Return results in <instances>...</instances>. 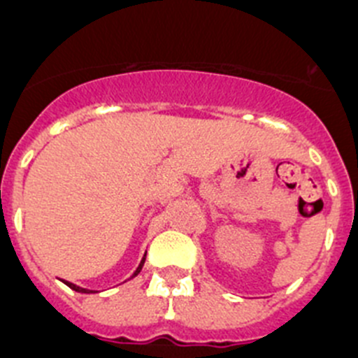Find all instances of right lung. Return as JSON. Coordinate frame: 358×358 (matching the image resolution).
Returning a JSON list of instances; mask_svg holds the SVG:
<instances>
[{
    "label": "right lung",
    "mask_w": 358,
    "mask_h": 358,
    "mask_svg": "<svg viewBox=\"0 0 358 358\" xmlns=\"http://www.w3.org/2000/svg\"><path fill=\"white\" fill-rule=\"evenodd\" d=\"M143 264H144V259H143V262H141V266L137 267V271L134 273V276L139 275L141 269H143ZM66 285H67V287L73 289V291H76V292H94V291H87V289H82V287H78V285H75V283H69V282H66Z\"/></svg>",
    "instance_id": "obj_1"
}]
</instances>
